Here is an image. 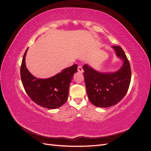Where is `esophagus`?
<instances>
[{
  "label": "esophagus",
  "instance_id": "34e87169",
  "mask_svg": "<svg viewBox=\"0 0 151 151\" xmlns=\"http://www.w3.org/2000/svg\"><path fill=\"white\" fill-rule=\"evenodd\" d=\"M77 70H78L79 72L80 73H83V67H82L81 66H78V67H77Z\"/></svg>",
  "mask_w": 151,
  "mask_h": 151
}]
</instances>
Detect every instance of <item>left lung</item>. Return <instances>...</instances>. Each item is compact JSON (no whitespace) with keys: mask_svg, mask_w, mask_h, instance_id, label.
<instances>
[{"mask_svg":"<svg viewBox=\"0 0 151 151\" xmlns=\"http://www.w3.org/2000/svg\"><path fill=\"white\" fill-rule=\"evenodd\" d=\"M117 57L123 60L122 67L113 73H101L88 65H83L86 92L94 106L107 108L116 104L126 95L131 81L129 60L120 46L114 45Z\"/></svg>","mask_w":151,"mask_h":151,"instance_id":"1","label":"left lung"}]
</instances>
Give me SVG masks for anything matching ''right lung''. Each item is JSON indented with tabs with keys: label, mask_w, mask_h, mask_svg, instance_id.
I'll list each match as a JSON object with an SVG mask.
<instances>
[{
	"label": "right lung",
	"mask_w": 151,
	"mask_h": 151,
	"mask_svg": "<svg viewBox=\"0 0 151 151\" xmlns=\"http://www.w3.org/2000/svg\"><path fill=\"white\" fill-rule=\"evenodd\" d=\"M28 49L21 66V79L25 91L32 101L41 106L48 109L60 107L67 100L70 83L73 75L77 71V65L66 68L50 78L38 79L26 67L25 57Z\"/></svg>",
	"instance_id": "obj_1"
}]
</instances>
